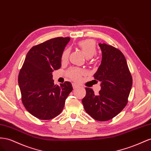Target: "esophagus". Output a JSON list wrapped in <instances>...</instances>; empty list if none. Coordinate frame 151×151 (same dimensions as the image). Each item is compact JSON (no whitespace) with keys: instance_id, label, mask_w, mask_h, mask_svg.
<instances>
[{"instance_id":"34e87169","label":"esophagus","mask_w":151,"mask_h":151,"mask_svg":"<svg viewBox=\"0 0 151 151\" xmlns=\"http://www.w3.org/2000/svg\"><path fill=\"white\" fill-rule=\"evenodd\" d=\"M72 85H73V89H76L78 87H79V86L77 85V84H76V83H73L72 84Z\"/></svg>"}]
</instances>
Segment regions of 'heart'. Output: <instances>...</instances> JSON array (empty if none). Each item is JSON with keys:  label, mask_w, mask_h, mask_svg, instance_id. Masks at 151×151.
<instances>
[{"label": "heart", "mask_w": 151, "mask_h": 151, "mask_svg": "<svg viewBox=\"0 0 151 151\" xmlns=\"http://www.w3.org/2000/svg\"><path fill=\"white\" fill-rule=\"evenodd\" d=\"M78 45L79 48L82 51L83 55L86 58L89 59L93 57L97 52V48L96 42L91 39H86L83 40H81L78 42ZM70 54V50L66 49L63 52L61 60L62 61H65L68 59ZM84 73V71L79 68H70L67 72V75L71 78L73 80L78 81L80 79L81 76Z\"/></svg>", "instance_id": "1"}]
</instances>
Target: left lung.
<instances>
[{
	"mask_svg": "<svg viewBox=\"0 0 151 151\" xmlns=\"http://www.w3.org/2000/svg\"><path fill=\"white\" fill-rule=\"evenodd\" d=\"M102 61L95 80L101 82L98 95L85 88L82 103L86 113L97 121L104 122L115 117L126 106L132 86V78L126 59L121 51L104 43H99Z\"/></svg>",
	"mask_w": 151,
	"mask_h": 151,
	"instance_id": "8db88e82",
	"label": "left lung"
}]
</instances>
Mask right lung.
<instances>
[{"instance_id": "1", "label": "right lung", "mask_w": 151, "mask_h": 151, "mask_svg": "<svg viewBox=\"0 0 151 151\" xmlns=\"http://www.w3.org/2000/svg\"><path fill=\"white\" fill-rule=\"evenodd\" d=\"M70 37H57L33 47L18 76L22 102L29 113L43 120L61 113L73 87L70 81L54 85L52 72L61 66V56Z\"/></svg>"}]
</instances>
